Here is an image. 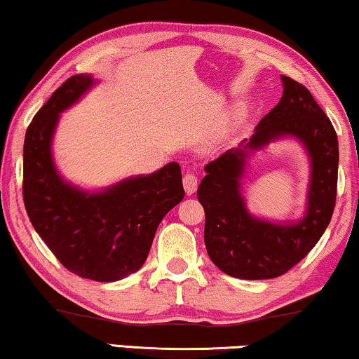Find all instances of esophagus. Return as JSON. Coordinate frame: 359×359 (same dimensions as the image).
<instances>
[{"label":"esophagus","instance_id":"34e87169","mask_svg":"<svg viewBox=\"0 0 359 359\" xmlns=\"http://www.w3.org/2000/svg\"><path fill=\"white\" fill-rule=\"evenodd\" d=\"M184 188H185V193L188 194V196H191V194L196 191L198 188V177L196 174L193 172H187L184 175Z\"/></svg>","mask_w":359,"mask_h":359}]
</instances>
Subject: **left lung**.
<instances>
[{
  "instance_id": "obj_1",
  "label": "left lung",
  "mask_w": 359,
  "mask_h": 359,
  "mask_svg": "<svg viewBox=\"0 0 359 359\" xmlns=\"http://www.w3.org/2000/svg\"><path fill=\"white\" fill-rule=\"evenodd\" d=\"M283 95L266 114L250 141L229 149L205 166L198 199L205 214L209 258L224 274L245 280L274 278L307 257L331 222L337 194L339 142L331 120L302 83L282 76ZM293 135L311 156L308 210L301 222L269 224L246 212L240 194L248 149Z\"/></svg>"
}]
</instances>
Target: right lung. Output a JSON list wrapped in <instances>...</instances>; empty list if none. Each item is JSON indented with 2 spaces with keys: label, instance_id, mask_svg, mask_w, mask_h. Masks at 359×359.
Returning a JSON list of instances; mask_svg holds the SVG:
<instances>
[{
  "label": "right lung",
  "instance_id": "right-lung-1",
  "mask_svg": "<svg viewBox=\"0 0 359 359\" xmlns=\"http://www.w3.org/2000/svg\"><path fill=\"white\" fill-rule=\"evenodd\" d=\"M95 83L77 74L34 115L23 144V203L36 233L72 274L115 282L141 269L156 228L185 196L179 163L125 179L100 193L65 182L52 160L60 112Z\"/></svg>",
  "mask_w": 359,
  "mask_h": 359
}]
</instances>
